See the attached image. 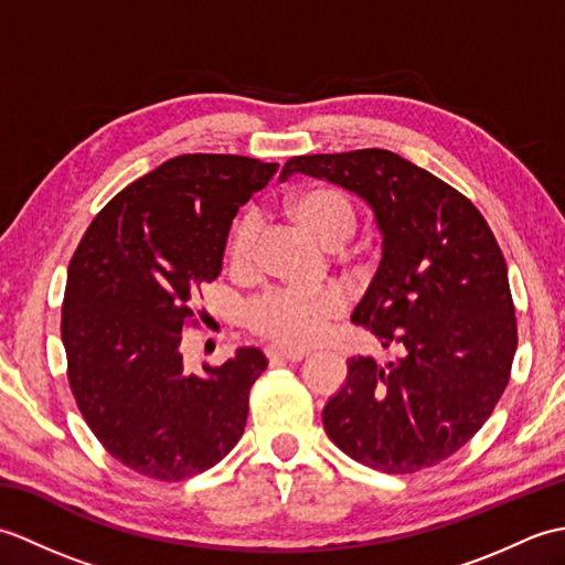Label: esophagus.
<instances>
[{"label":"esophagus","mask_w":565,"mask_h":565,"mask_svg":"<svg viewBox=\"0 0 565 565\" xmlns=\"http://www.w3.org/2000/svg\"><path fill=\"white\" fill-rule=\"evenodd\" d=\"M264 352H267L269 359H286V362H301V359L308 354L306 350H291V347H276V344L267 347Z\"/></svg>","instance_id":"34e87169"}]
</instances>
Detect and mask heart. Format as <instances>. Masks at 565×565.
<instances>
[{
    "label": "heart",
    "mask_w": 565,
    "mask_h": 565,
    "mask_svg": "<svg viewBox=\"0 0 565 565\" xmlns=\"http://www.w3.org/2000/svg\"><path fill=\"white\" fill-rule=\"evenodd\" d=\"M286 211L301 231L326 249H338L352 237L356 213L340 189L328 184H308L286 199ZM255 247V223L247 215L231 225L225 237V257L233 271H245ZM342 296L334 289L320 291H267L257 296L245 310V326L259 338L306 347L316 342L330 322L342 313Z\"/></svg>",
    "instance_id": "obj_1"
}]
</instances>
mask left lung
Listing matches in <instances>:
<instances>
[{
	"mask_svg": "<svg viewBox=\"0 0 565 565\" xmlns=\"http://www.w3.org/2000/svg\"><path fill=\"white\" fill-rule=\"evenodd\" d=\"M303 172L354 191L374 209L383 257L352 322L401 356L347 362L322 411L328 437L383 473H415L459 451L495 411L518 350L508 264L461 191L381 148L301 154Z\"/></svg>",
	"mask_w": 565,
	"mask_h": 565,
	"instance_id": "1",
	"label": "left lung"
}]
</instances>
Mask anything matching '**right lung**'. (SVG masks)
<instances>
[{"label":"right lung","instance_id":"obj_1","mask_svg":"<svg viewBox=\"0 0 565 565\" xmlns=\"http://www.w3.org/2000/svg\"><path fill=\"white\" fill-rule=\"evenodd\" d=\"M279 170L243 154H179L106 203L67 267L63 344L84 423L116 461L184 481L243 437L249 388L267 369L255 347L186 374L182 332L221 274L237 209Z\"/></svg>","mask_w":565,"mask_h":565}]
</instances>
